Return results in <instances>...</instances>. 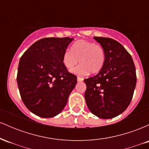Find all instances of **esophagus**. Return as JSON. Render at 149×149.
Segmentation results:
<instances>
[{
  "mask_svg": "<svg viewBox=\"0 0 149 149\" xmlns=\"http://www.w3.org/2000/svg\"><path fill=\"white\" fill-rule=\"evenodd\" d=\"M77 80H78V82H82L83 80V78H80V77H78V78H77Z\"/></svg>",
  "mask_w": 149,
  "mask_h": 149,
  "instance_id": "esophagus-1",
  "label": "esophagus"
}]
</instances>
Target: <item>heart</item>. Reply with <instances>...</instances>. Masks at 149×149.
Masks as SVG:
<instances>
[{
  "mask_svg": "<svg viewBox=\"0 0 149 149\" xmlns=\"http://www.w3.org/2000/svg\"><path fill=\"white\" fill-rule=\"evenodd\" d=\"M62 61L68 69H72L80 61L81 64L71 70L76 74L85 76L89 72L97 73L103 68L105 62V51L99 44L80 40L74 42L71 49L64 51Z\"/></svg>",
  "mask_w": 149,
  "mask_h": 149,
  "instance_id": "heart-1",
  "label": "heart"
}]
</instances>
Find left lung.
<instances>
[{
    "instance_id": "obj_1",
    "label": "left lung",
    "mask_w": 149,
    "mask_h": 149,
    "mask_svg": "<svg viewBox=\"0 0 149 149\" xmlns=\"http://www.w3.org/2000/svg\"><path fill=\"white\" fill-rule=\"evenodd\" d=\"M94 38L105 51V62L96 76L84 80L85 102L94 115L112 118L130 104L136 87V69L131 55L120 42L109 38Z\"/></svg>"
}]
</instances>
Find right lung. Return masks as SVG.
I'll use <instances>...</instances> for the list:
<instances>
[{"label":"right lung","instance_id":"add662e5","mask_svg":"<svg viewBox=\"0 0 149 149\" xmlns=\"http://www.w3.org/2000/svg\"><path fill=\"white\" fill-rule=\"evenodd\" d=\"M73 40L69 37L45 38L24 53L19 62L17 81L27 109L42 118L58 115L77 83L68 71L63 54Z\"/></svg>","mask_w":149,"mask_h":149}]
</instances>
